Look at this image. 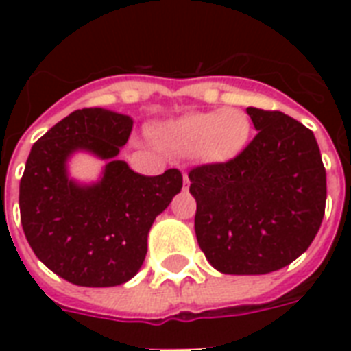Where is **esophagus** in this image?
<instances>
[{"label":"esophagus","mask_w":351,"mask_h":351,"mask_svg":"<svg viewBox=\"0 0 351 351\" xmlns=\"http://www.w3.org/2000/svg\"><path fill=\"white\" fill-rule=\"evenodd\" d=\"M184 186H189V176L186 173H184Z\"/></svg>","instance_id":"esophagus-1"}]
</instances>
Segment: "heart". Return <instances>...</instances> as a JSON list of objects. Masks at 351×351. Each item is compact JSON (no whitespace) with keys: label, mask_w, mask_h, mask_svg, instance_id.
I'll return each instance as SVG.
<instances>
[{"label":"heart","mask_w":351,"mask_h":351,"mask_svg":"<svg viewBox=\"0 0 351 351\" xmlns=\"http://www.w3.org/2000/svg\"><path fill=\"white\" fill-rule=\"evenodd\" d=\"M250 134V117L240 109H224L182 118L169 127L165 140L180 153H200L211 162H226L247 145Z\"/></svg>","instance_id":"1"}]
</instances>
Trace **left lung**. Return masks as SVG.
<instances>
[{
	"mask_svg": "<svg viewBox=\"0 0 351 351\" xmlns=\"http://www.w3.org/2000/svg\"><path fill=\"white\" fill-rule=\"evenodd\" d=\"M255 138L234 158L189 171L195 233L226 275H264L304 253L326 208V169L313 132L280 111L245 109Z\"/></svg>",
	"mask_w": 351,
	"mask_h": 351,
	"instance_id": "obj_1",
	"label": "left lung"
}]
</instances>
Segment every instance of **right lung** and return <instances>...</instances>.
<instances>
[{
    "mask_svg": "<svg viewBox=\"0 0 351 351\" xmlns=\"http://www.w3.org/2000/svg\"><path fill=\"white\" fill-rule=\"evenodd\" d=\"M132 120L106 109H78L30 149L19 182L23 233L51 271L76 286L127 282L142 267L154 219L182 189V173L143 176L118 160ZM76 148L110 160L101 182L68 180L64 162Z\"/></svg>",
    "mask_w": 351,
    "mask_h": 351,
    "instance_id": "obj_1",
    "label": "right lung"
}]
</instances>
